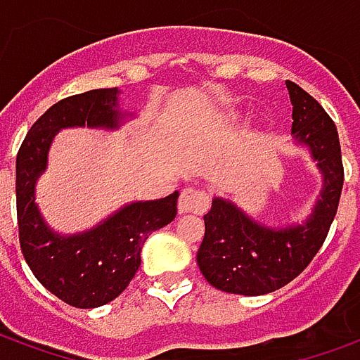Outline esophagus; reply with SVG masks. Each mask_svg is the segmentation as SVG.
<instances>
[{
	"mask_svg": "<svg viewBox=\"0 0 360 360\" xmlns=\"http://www.w3.org/2000/svg\"><path fill=\"white\" fill-rule=\"evenodd\" d=\"M209 193L200 189H193V187H187V189L181 191L179 197V212H205L209 209Z\"/></svg>",
	"mask_w": 360,
	"mask_h": 360,
	"instance_id": "esophagus-1",
	"label": "esophagus"
}]
</instances>
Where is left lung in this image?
<instances>
[{"mask_svg": "<svg viewBox=\"0 0 360 360\" xmlns=\"http://www.w3.org/2000/svg\"><path fill=\"white\" fill-rule=\"evenodd\" d=\"M285 86L293 106V138L311 151L323 191L307 221L283 229L252 221L229 199L212 200L197 264L205 280L222 292L262 295L292 282L314 260L337 214L345 179L337 128L314 96L292 80Z\"/></svg>", "mask_w": 360, "mask_h": 360, "instance_id": "obj_1", "label": "left lung"}]
</instances>
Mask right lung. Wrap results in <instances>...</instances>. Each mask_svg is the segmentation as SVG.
I'll use <instances>...</instances> for the list:
<instances>
[{"instance_id":"right-lung-1","label":"right lung","mask_w":360,"mask_h":360,"mask_svg":"<svg viewBox=\"0 0 360 360\" xmlns=\"http://www.w3.org/2000/svg\"><path fill=\"white\" fill-rule=\"evenodd\" d=\"M118 88H98L57 102L31 126L15 163L19 244L27 266L53 295L72 307L92 309L116 300L138 272L143 242L177 214L179 193L138 200L98 226L60 236L43 221L35 205V181L45 171L46 153L58 129L118 128Z\"/></svg>"}]
</instances>
